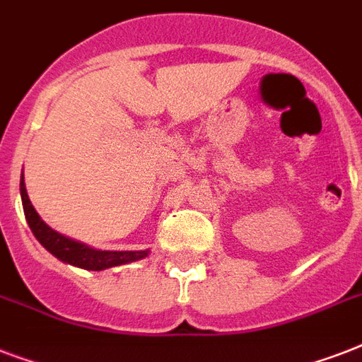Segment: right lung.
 I'll list each match as a JSON object with an SVG mask.
<instances>
[{
	"mask_svg": "<svg viewBox=\"0 0 362 362\" xmlns=\"http://www.w3.org/2000/svg\"><path fill=\"white\" fill-rule=\"evenodd\" d=\"M20 195H22V206H24L25 220H28L31 233L35 235L37 240L41 242L48 252L62 259V261H65V263H71L86 270H103L110 269V267H118V264L131 263V261H139V259L148 255V250H144V252H99V250L84 246L81 242L71 240V238L50 229L39 218L37 210L33 209V204L28 197L24 175H22V182H20Z\"/></svg>",
	"mask_w": 362,
	"mask_h": 362,
	"instance_id": "add662e5",
	"label": "right lung"
}]
</instances>
